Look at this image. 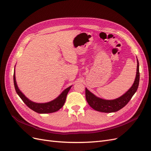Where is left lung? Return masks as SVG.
Here are the masks:
<instances>
[{
	"label": "left lung",
	"instance_id": "8db88e82",
	"mask_svg": "<svg viewBox=\"0 0 151 151\" xmlns=\"http://www.w3.org/2000/svg\"><path fill=\"white\" fill-rule=\"evenodd\" d=\"M137 61V66L136 77L134 83L124 94L116 99L108 100L96 96L86 88V98L89 106L94 110L103 113L116 112L124 107L136 93L139 87L140 79L139 63L138 60Z\"/></svg>",
	"mask_w": 151,
	"mask_h": 151
}]
</instances>
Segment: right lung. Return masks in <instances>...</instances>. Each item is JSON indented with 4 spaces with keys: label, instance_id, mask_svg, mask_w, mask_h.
Wrapping results in <instances>:
<instances>
[{
    "label": "right lung",
    "instance_id": "obj_1",
    "mask_svg": "<svg viewBox=\"0 0 151 151\" xmlns=\"http://www.w3.org/2000/svg\"><path fill=\"white\" fill-rule=\"evenodd\" d=\"M14 88L17 94L27 106H28L30 109H31L32 110L35 111V112L42 114L53 113L59 110V109L63 106V104H64L66 100L67 95L72 87V86L68 87V88L63 91L57 98L52 100V101L47 103H40L31 101L30 99H29L21 92L19 88H18L16 81L15 68L14 71Z\"/></svg>",
    "mask_w": 151,
    "mask_h": 151
}]
</instances>
